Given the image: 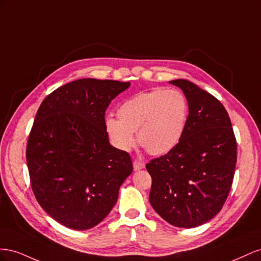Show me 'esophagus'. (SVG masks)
<instances>
[{"mask_svg": "<svg viewBox=\"0 0 261 261\" xmlns=\"http://www.w3.org/2000/svg\"><path fill=\"white\" fill-rule=\"evenodd\" d=\"M144 167H145V164L143 162H141L140 160H135V162H133V168H135V170L142 169Z\"/></svg>", "mask_w": 261, "mask_h": 261, "instance_id": "obj_1", "label": "esophagus"}]
</instances>
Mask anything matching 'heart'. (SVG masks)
Instances as JSON below:
<instances>
[{
  "mask_svg": "<svg viewBox=\"0 0 261 261\" xmlns=\"http://www.w3.org/2000/svg\"><path fill=\"white\" fill-rule=\"evenodd\" d=\"M188 101L178 89L154 88L124 100L118 118L107 117L105 128L115 146L129 151L139 142L152 155L166 154L179 143L187 123Z\"/></svg>",
  "mask_w": 261,
  "mask_h": 261,
  "instance_id": "obj_1",
  "label": "heart"
}]
</instances>
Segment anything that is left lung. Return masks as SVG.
Masks as SVG:
<instances>
[{
	"label": "left lung",
	"instance_id": "left-lung-1",
	"mask_svg": "<svg viewBox=\"0 0 261 261\" xmlns=\"http://www.w3.org/2000/svg\"><path fill=\"white\" fill-rule=\"evenodd\" d=\"M180 87L189 114L184 135L172 151L146 164L152 177L148 200L169 224L196 227L210 221L225 203L232 187L237 143L224 106L187 80Z\"/></svg>",
	"mask_w": 261,
	"mask_h": 261
}]
</instances>
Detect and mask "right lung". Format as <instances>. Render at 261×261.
Returning <instances> with one entry per match:
<instances>
[{
  "label": "right lung",
  "mask_w": 261,
  "mask_h": 261,
  "mask_svg": "<svg viewBox=\"0 0 261 261\" xmlns=\"http://www.w3.org/2000/svg\"><path fill=\"white\" fill-rule=\"evenodd\" d=\"M130 82L82 79L41 102L26 161L34 195L52 219L88 229L105 219L133 170L128 152L109 144L105 111Z\"/></svg>",
  "instance_id": "obj_1"
}]
</instances>
